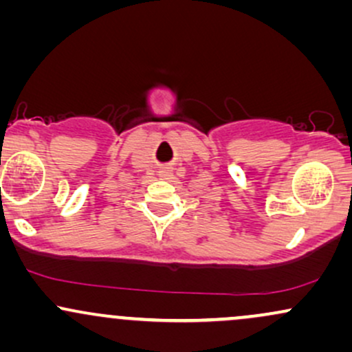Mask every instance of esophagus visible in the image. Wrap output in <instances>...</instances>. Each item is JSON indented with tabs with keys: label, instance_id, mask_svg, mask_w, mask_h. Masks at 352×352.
I'll list each match as a JSON object with an SVG mask.
<instances>
[{
	"label": "esophagus",
	"instance_id": "esophagus-1",
	"mask_svg": "<svg viewBox=\"0 0 352 352\" xmlns=\"http://www.w3.org/2000/svg\"><path fill=\"white\" fill-rule=\"evenodd\" d=\"M159 175L162 177V179H172L173 172H172V168H160Z\"/></svg>",
	"mask_w": 352,
	"mask_h": 352
}]
</instances>
